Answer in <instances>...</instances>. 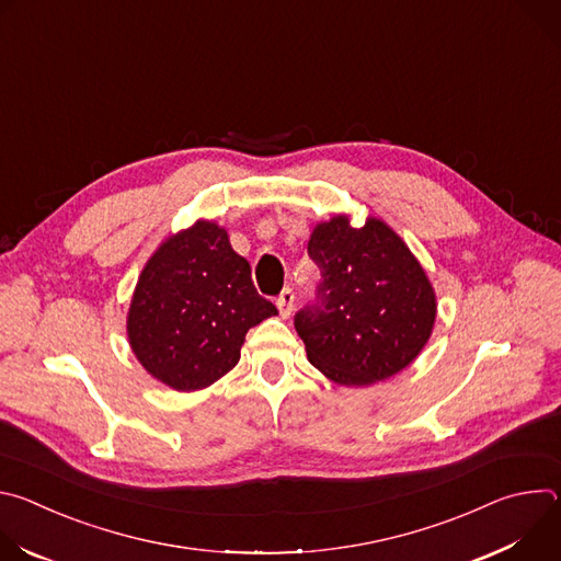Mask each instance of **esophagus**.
I'll return each instance as SVG.
<instances>
[{"instance_id":"34e87169","label":"esophagus","mask_w":561,"mask_h":561,"mask_svg":"<svg viewBox=\"0 0 561 561\" xmlns=\"http://www.w3.org/2000/svg\"><path fill=\"white\" fill-rule=\"evenodd\" d=\"M293 301H295V293H293L290 288H284L282 295L277 297V308H279V314H282L284 319L290 317V312H293Z\"/></svg>"}]
</instances>
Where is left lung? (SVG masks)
Returning a JSON list of instances; mask_svg holds the SVG:
<instances>
[{"label": "left lung", "instance_id": "obj_1", "mask_svg": "<svg viewBox=\"0 0 561 561\" xmlns=\"http://www.w3.org/2000/svg\"><path fill=\"white\" fill-rule=\"evenodd\" d=\"M308 255L322 271L319 301L295 314L308 362L340 386H370L424 351L437 317L435 288L407 242L368 215L314 224Z\"/></svg>", "mask_w": 561, "mask_h": 561}]
</instances>
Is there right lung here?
<instances>
[{
	"label": "right lung",
	"mask_w": 561,
	"mask_h": 561,
	"mask_svg": "<svg viewBox=\"0 0 561 561\" xmlns=\"http://www.w3.org/2000/svg\"><path fill=\"white\" fill-rule=\"evenodd\" d=\"M277 314L251 279V264L213 219L169 234L135 284L126 335L157 381L180 392L208 388L242 355L247 333Z\"/></svg>",
	"instance_id": "1"
}]
</instances>
